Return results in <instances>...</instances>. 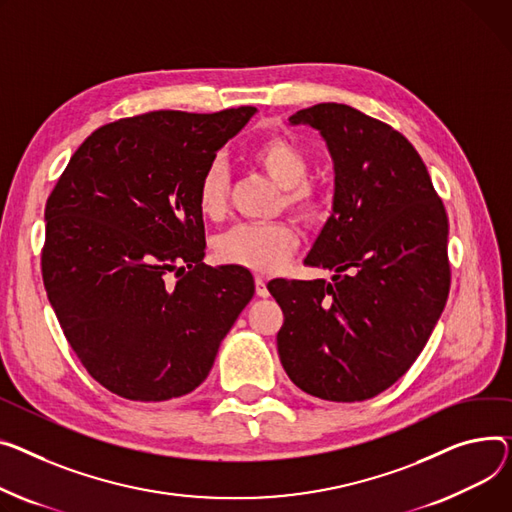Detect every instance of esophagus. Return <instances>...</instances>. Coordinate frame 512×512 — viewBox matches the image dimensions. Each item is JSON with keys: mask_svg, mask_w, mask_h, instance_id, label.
I'll return each mask as SVG.
<instances>
[{"mask_svg": "<svg viewBox=\"0 0 512 512\" xmlns=\"http://www.w3.org/2000/svg\"><path fill=\"white\" fill-rule=\"evenodd\" d=\"M255 292H257V296H263V298L269 294L267 292V284H265V280L261 276L255 278Z\"/></svg>", "mask_w": 512, "mask_h": 512, "instance_id": "34e87169", "label": "esophagus"}]
</instances>
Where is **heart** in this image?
Returning a JSON list of instances; mask_svg holds the SVG:
<instances>
[{"label": "heart", "instance_id": "1", "mask_svg": "<svg viewBox=\"0 0 512 512\" xmlns=\"http://www.w3.org/2000/svg\"><path fill=\"white\" fill-rule=\"evenodd\" d=\"M251 160L284 189V203L296 216L313 220L323 212L321 189L306 181L311 173V156L288 135H269L251 150ZM228 173L214 162L203 170L197 183V208L220 220L228 208ZM298 247V232L286 222L238 224L216 241V255L230 265H241L259 274L280 269Z\"/></svg>", "mask_w": 512, "mask_h": 512}]
</instances>
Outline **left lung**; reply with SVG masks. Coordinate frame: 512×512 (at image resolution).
<instances>
[{
    "label": "left lung",
    "instance_id": "left-lung-1",
    "mask_svg": "<svg viewBox=\"0 0 512 512\" xmlns=\"http://www.w3.org/2000/svg\"><path fill=\"white\" fill-rule=\"evenodd\" d=\"M315 127L335 170L333 214L304 263L333 282L274 280L278 354L290 381L327 401H364L410 370L447 304L449 218L416 148L391 125L321 102Z\"/></svg>",
    "mask_w": 512,
    "mask_h": 512
}]
</instances>
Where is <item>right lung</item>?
Returning a JSON list of instances; mask_svg holds the SVG:
<instances>
[{
	"instance_id": "1",
	"label": "right lung",
	"mask_w": 512,
	"mask_h": 512,
	"mask_svg": "<svg viewBox=\"0 0 512 512\" xmlns=\"http://www.w3.org/2000/svg\"><path fill=\"white\" fill-rule=\"evenodd\" d=\"M255 111H152L102 125L47 199L49 302L90 377L119 397L191 393L253 298L247 269L203 263L197 183Z\"/></svg>"
}]
</instances>
